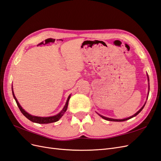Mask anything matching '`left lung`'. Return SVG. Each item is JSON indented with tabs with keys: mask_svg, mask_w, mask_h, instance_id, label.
Returning a JSON list of instances; mask_svg holds the SVG:
<instances>
[{
	"mask_svg": "<svg viewBox=\"0 0 161 161\" xmlns=\"http://www.w3.org/2000/svg\"><path fill=\"white\" fill-rule=\"evenodd\" d=\"M147 76H148V90H150V85H149V77H148V75H147ZM148 94H149V90H148ZM145 104H146V103H145V104H144V106L142 107L138 111H137L136 113H135L134 115H132V116H131V117H128V118H126V119H111V118H108V117H104V116H102V115H100V114H99V116H100L102 118H103L104 119H105V120H107V121H127V120H128V119H131V118H132V117H136L137 114H138L141 111H142V110L144 108V106H145Z\"/></svg>",
	"mask_w": 161,
	"mask_h": 161,
	"instance_id": "8db88e82",
	"label": "left lung"
}]
</instances>
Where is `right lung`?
I'll list each match as a JSON object with an SVG mask.
<instances>
[{
  "label": "right lung",
  "instance_id": "1",
  "mask_svg": "<svg viewBox=\"0 0 161 161\" xmlns=\"http://www.w3.org/2000/svg\"><path fill=\"white\" fill-rule=\"evenodd\" d=\"M12 92H13V97H14L15 101H16V103L17 104L18 107H19V110L21 111V112L22 113V114H24V115L30 120L31 121L34 122V123H40V124H47V123H54V122H56L58 121L59 119H60L63 115L67 111V107H68V103H69V100L70 99L71 97V95L69 96V97L67 98V100L66 102V104L65 105V107L63 108L62 111L59 113L58 114H56V115L54 116H52V117H36V116H33V115H31L29 113H27L24 109H23V108L21 107V105L19 104V103H18V101L16 98V97L15 96L14 93H13V86H12Z\"/></svg>",
  "mask_w": 161,
  "mask_h": 161
}]
</instances>
